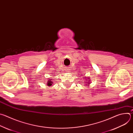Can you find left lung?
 I'll return each instance as SVG.
<instances>
[{"mask_svg":"<svg viewBox=\"0 0 133 133\" xmlns=\"http://www.w3.org/2000/svg\"><path fill=\"white\" fill-rule=\"evenodd\" d=\"M83 78L84 79H84V80H85V84H86V86H89V85L90 84V78L89 77H86V76H85L84 77H83Z\"/></svg>","mask_w":133,"mask_h":133,"instance_id":"8db88e82","label":"left lung"}]
</instances>
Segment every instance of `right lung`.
<instances>
[{
  "mask_svg": "<svg viewBox=\"0 0 133 133\" xmlns=\"http://www.w3.org/2000/svg\"><path fill=\"white\" fill-rule=\"evenodd\" d=\"M52 79H50V78H48V81L47 82V85L49 87L51 86L52 85V84H53V82H52V81H51Z\"/></svg>",
  "mask_w": 133,
  "mask_h": 133,
  "instance_id": "right-lung-1",
  "label": "right lung"
}]
</instances>
